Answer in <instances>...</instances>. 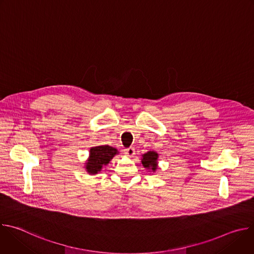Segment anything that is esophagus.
<instances>
[{
  "label": "esophagus",
  "mask_w": 254,
  "mask_h": 254,
  "mask_svg": "<svg viewBox=\"0 0 254 254\" xmlns=\"http://www.w3.org/2000/svg\"><path fill=\"white\" fill-rule=\"evenodd\" d=\"M125 154H126L127 156H128V157H132V156L135 154V150H134V148L129 147V148H127V149H125Z\"/></svg>",
  "instance_id": "1"
}]
</instances>
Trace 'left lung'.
Listing matches in <instances>:
<instances>
[{
    "mask_svg": "<svg viewBox=\"0 0 254 254\" xmlns=\"http://www.w3.org/2000/svg\"><path fill=\"white\" fill-rule=\"evenodd\" d=\"M157 160H158V154L156 152H148L144 154L141 159L142 166L147 169H152L154 172L157 169Z\"/></svg>",
    "mask_w": 254,
    "mask_h": 254,
    "instance_id": "left-lung-1",
    "label": "left lung"
}]
</instances>
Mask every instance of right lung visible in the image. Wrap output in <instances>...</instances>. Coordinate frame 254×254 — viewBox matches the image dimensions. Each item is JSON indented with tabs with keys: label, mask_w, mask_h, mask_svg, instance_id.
Returning <instances> with one entry per match:
<instances>
[{
	"label": "right lung",
	"mask_w": 254,
	"mask_h": 254,
	"mask_svg": "<svg viewBox=\"0 0 254 254\" xmlns=\"http://www.w3.org/2000/svg\"><path fill=\"white\" fill-rule=\"evenodd\" d=\"M118 154V150L110 146H98L90 149L89 159L86 163V170L89 174L98 173L102 166L107 165Z\"/></svg>",
	"instance_id": "right-lung-1"
}]
</instances>
